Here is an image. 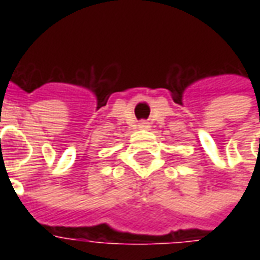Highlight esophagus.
<instances>
[{
	"label": "esophagus",
	"mask_w": 260,
	"mask_h": 260,
	"mask_svg": "<svg viewBox=\"0 0 260 260\" xmlns=\"http://www.w3.org/2000/svg\"><path fill=\"white\" fill-rule=\"evenodd\" d=\"M139 128L141 129H150V124L147 121H142L141 124H139Z\"/></svg>",
	"instance_id": "obj_1"
}]
</instances>
